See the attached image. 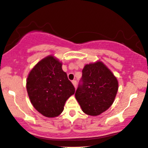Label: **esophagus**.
Masks as SVG:
<instances>
[{
  "mask_svg": "<svg viewBox=\"0 0 148 148\" xmlns=\"http://www.w3.org/2000/svg\"><path fill=\"white\" fill-rule=\"evenodd\" d=\"M72 84L74 85V87L76 88V85H77V82H76V80H72Z\"/></svg>",
  "mask_w": 148,
  "mask_h": 148,
  "instance_id": "esophagus-1",
  "label": "esophagus"
}]
</instances>
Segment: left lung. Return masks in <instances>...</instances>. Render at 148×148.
<instances>
[{
    "label": "left lung",
    "instance_id": "1",
    "mask_svg": "<svg viewBox=\"0 0 148 148\" xmlns=\"http://www.w3.org/2000/svg\"><path fill=\"white\" fill-rule=\"evenodd\" d=\"M75 93L76 99L84 113L96 116L113 103L118 90V82L103 63L86 65Z\"/></svg>",
    "mask_w": 148,
    "mask_h": 148
}]
</instances>
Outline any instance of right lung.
<instances>
[{"label":"right lung","instance_id":"1","mask_svg":"<svg viewBox=\"0 0 148 148\" xmlns=\"http://www.w3.org/2000/svg\"><path fill=\"white\" fill-rule=\"evenodd\" d=\"M31 103L45 117H57L75 88L62 70V63L52 56L44 58L32 69L27 80Z\"/></svg>","mask_w":148,"mask_h":148}]
</instances>
